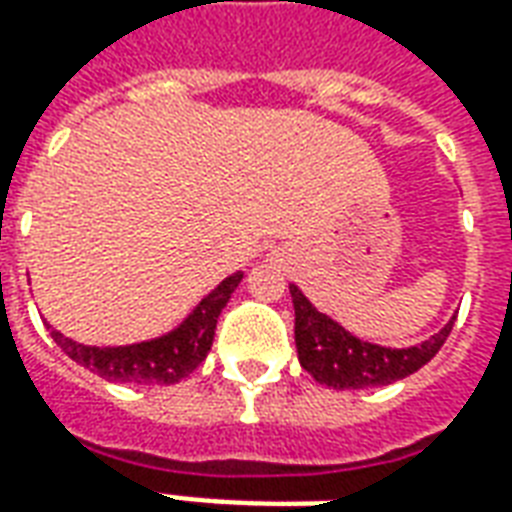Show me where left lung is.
Masks as SVG:
<instances>
[{
	"mask_svg": "<svg viewBox=\"0 0 512 512\" xmlns=\"http://www.w3.org/2000/svg\"><path fill=\"white\" fill-rule=\"evenodd\" d=\"M290 299L296 310V351L301 367L318 384L329 389H370L395 384L400 378L417 373L439 354L450 337L455 318L441 326L425 343L411 348H386L367 343L343 329L326 312L312 307V301L296 285H290Z\"/></svg>",
	"mask_w": 512,
	"mask_h": 512,
	"instance_id": "8db88e82",
	"label": "left lung"
}]
</instances>
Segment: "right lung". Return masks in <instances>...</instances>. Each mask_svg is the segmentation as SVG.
Segmentation results:
<instances>
[{
	"instance_id": "add662e5",
	"label": "right lung",
	"mask_w": 512,
	"mask_h": 512,
	"mask_svg": "<svg viewBox=\"0 0 512 512\" xmlns=\"http://www.w3.org/2000/svg\"><path fill=\"white\" fill-rule=\"evenodd\" d=\"M244 279V271H235L222 279L205 299L183 318L172 332L134 345H84L51 329L54 343L71 356L76 365L87 367L95 376L120 384H178L191 370H197L213 345L216 321L227 301Z\"/></svg>"
}]
</instances>
